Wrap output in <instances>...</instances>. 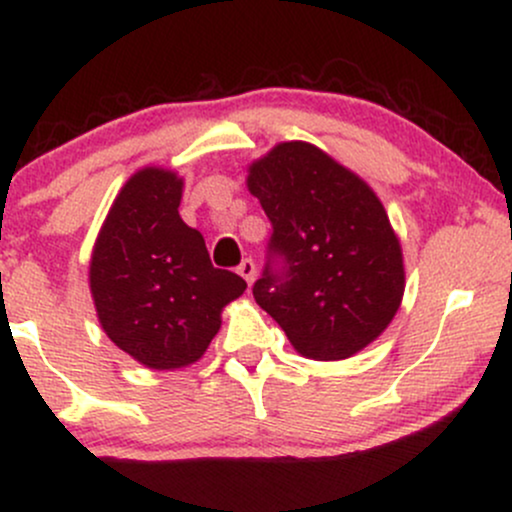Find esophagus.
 <instances>
[{
  "mask_svg": "<svg viewBox=\"0 0 512 512\" xmlns=\"http://www.w3.org/2000/svg\"><path fill=\"white\" fill-rule=\"evenodd\" d=\"M238 274L243 276V279L248 281V286H250L252 281H255V274H257V269H255V262H252V260H243V262H240V267H238Z\"/></svg>",
  "mask_w": 512,
  "mask_h": 512,
  "instance_id": "1",
  "label": "esophagus"
}]
</instances>
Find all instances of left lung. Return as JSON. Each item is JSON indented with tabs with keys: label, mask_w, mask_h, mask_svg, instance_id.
Returning <instances> with one entry per match:
<instances>
[{
	"label": "left lung",
	"mask_w": 512,
	"mask_h": 512,
	"mask_svg": "<svg viewBox=\"0 0 512 512\" xmlns=\"http://www.w3.org/2000/svg\"><path fill=\"white\" fill-rule=\"evenodd\" d=\"M248 190L272 221V262L257 305L298 354L342 361L366 349L404 296L402 245L373 187L308 142H281L250 163Z\"/></svg>",
	"instance_id": "8db88e82"
}]
</instances>
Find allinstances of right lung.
<instances>
[{"label":"right lung","instance_id":"1","mask_svg":"<svg viewBox=\"0 0 512 512\" xmlns=\"http://www.w3.org/2000/svg\"><path fill=\"white\" fill-rule=\"evenodd\" d=\"M180 199L175 170H137L117 192L88 262L103 332L151 370L199 361L219 332L221 310L248 289L211 264L202 233L180 219Z\"/></svg>","mask_w":512,"mask_h":512}]
</instances>
